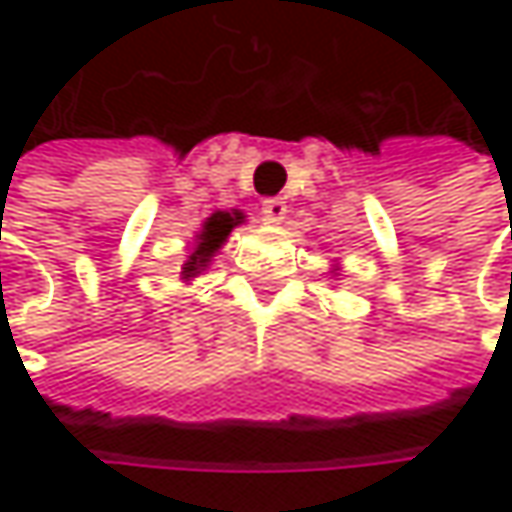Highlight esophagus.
<instances>
[{"instance_id": "34e87169", "label": "esophagus", "mask_w": 512, "mask_h": 512, "mask_svg": "<svg viewBox=\"0 0 512 512\" xmlns=\"http://www.w3.org/2000/svg\"><path fill=\"white\" fill-rule=\"evenodd\" d=\"M260 213H263L266 222L278 225V222H284V216H287V201H284V198H266V201L260 204Z\"/></svg>"}]
</instances>
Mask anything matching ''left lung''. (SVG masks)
I'll return each mask as SVG.
<instances>
[{"label": "left lung", "instance_id": "left-lung-1", "mask_svg": "<svg viewBox=\"0 0 512 512\" xmlns=\"http://www.w3.org/2000/svg\"><path fill=\"white\" fill-rule=\"evenodd\" d=\"M332 272H335V269H332Z\"/></svg>", "mask_w": 512, "mask_h": 512}]
</instances>
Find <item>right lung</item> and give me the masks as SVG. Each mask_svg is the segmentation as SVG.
Masks as SVG:
<instances>
[{"instance_id": "1", "label": "right lung", "mask_w": 512, "mask_h": 512, "mask_svg": "<svg viewBox=\"0 0 512 512\" xmlns=\"http://www.w3.org/2000/svg\"><path fill=\"white\" fill-rule=\"evenodd\" d=\"M243 222H246L243 210H216V213H210L201 222V228H198V234L192 240V249H189V255H186L183 266H180V278L183 281L198 278L213 263V257L219 255V249L228 243L231 231L237 225H243Z\"/></svg>"}]
</instances>
